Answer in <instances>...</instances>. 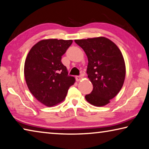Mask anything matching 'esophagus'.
I'll use <instances>...</instances> for the list:
<instances>
[{"label": "esophagus", "mask_w": 149, "mask_h": 149, "mask_svg": "<svg viewBox=\"0 0 149 149\" xmlns=\"http://www.w3.org/2000/svg\"><path fill=\"white\" fill-rule=\"evenodd\" d=\"M82 79V77L81 76H77L76 77L77 81H80V80H81Z\"/></svg>", "instance_id": "obj_1"}]
</instances>
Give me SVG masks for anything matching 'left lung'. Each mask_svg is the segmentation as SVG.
I'll return each instance as SVG.
<instances>
[{
    "label": "left lung",
    "instance_id": "left-lung-1",
    "mask_svg": "<svg viewBox=\"0 0 149 149\" xmlns=\"http://www.w3.org/2000/svg\"><path fill=\"white\" fill-rule=\"evenodd\" d=\"M88 57V78L93 85L86 101L95 106L110 102L122 88L125 78V64L122 53L113 41L105 37L75 40Z\"/></svg>",
    "mask_w": 149,
    "mask_h": 149
}]
</instances>
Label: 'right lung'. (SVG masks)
Returning a JSON list of instances; mask_svg holds the SVG:
<instances>
[{"label":"right lung","instance_id":"obj_1","mask_svg":"<svg viewBox=\"0 0 149 149\" xmlns=\"http://www.w3.org/2000/svg\"><path fill=\"white\" fill-rule=\"evenodd\" d=\"M72 40L47 39L34 45L24 63V77L29 90L38 100L47 107L63 101L74 77L68 75L61 57Z\"/></svg>","mask_w":149,"mask_h":149}]
</instances>
